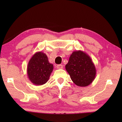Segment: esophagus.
<instances>
[{"instance_id":"1","label":"esophagus","mask_w":122,"mask_h":122,"mask_svg":"<svg viewBox=\"0 0 122 122\" xmlns=\"http://www.w3.org/2000/svg\"><path fill=\"white\" fill-rule=\"evenodd\" d=\"M56 68L59 69H63V66L62 65V64H59V65L56 66Z\"/></svg>"}]
</instances>
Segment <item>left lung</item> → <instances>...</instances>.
<instances>
[{"label":"left lung","instance_id":"obj_1","mask_svg":"<svg viewBox=\"0 0 122 122\" xmlns=\"http://www.w3.org/2000/svg\"><path fill=\"white\" fill-rule=\"evenodd\" d=\"M66 69L74 83L81 87L87 86L92 83L97 74L91 57L81 50L72 52L66 65Z\"/></svg>","mask_w":122,"mask_h":122}]
</instances>
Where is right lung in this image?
<instances>
[{
  "instance_id": "right-lung-1",
  "label": "right lung",
  "mask_w": 122,
  "mask_h": 122,
  "mask_svg": "<svg viewBox=\"0 0 122 122\" xmlns=\"http://www.w3.org/2000/svg\"><path fill=\"white\" fill-rule=\"evenodd\" d=\"M53 70L47 56L41 51L35 53L27 66L28 77L34 85H41L48 82Z\"/></svg>"
}]
</instances>
